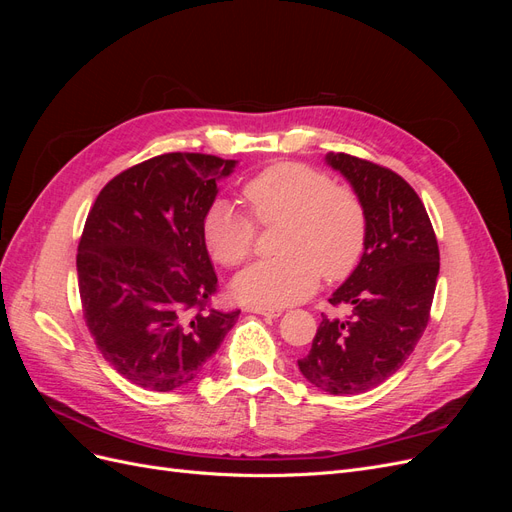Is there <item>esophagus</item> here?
Listing matches in <instances>:
<instances>
[{"instance_id": "34e87169", "label": "esophagus", "mask_w": 512, "mask_h": 512, "mask_svg": "<svg viewBox=\"0 0 512 512\" xmlns=\"http://www.w3.org/2000/svg\"><path fill=\"white\" fill-rule=\"evenodd\" d=\"M245 309H247V312L260 314V316H267V318H277V316H282V309H280V307H258V305H247Z\"/></svg>"}]
</instances>
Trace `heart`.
<instances>
[{
  "label": "heart",
  "instance_id": "heart-1",
  "mask_svg": "<svg viewBox=\"0 0 512 512\" xmlns=\"http://www.w3.org/2000/svg\"><path fill=\"white\" fill-rule=\"evenodd\" d=\"M243 203L258 226L280 224L271 260L254 262L232 282L247 305L282 307L307 299L318 286L348 277L367 243V213L346 185H333L318 168L299 162L267 166L243 185ZM226 200L203 215V243L222 267H239L252 254L256 230Z\"/></svg>",
  "mask_w": 512,
  "mask_h": 512
}]
</instances>
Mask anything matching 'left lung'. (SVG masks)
<instances>
[{
    "label": "left lung",
    "mask_w": 512,
    "mask_h": 512,
    "mask_svg": "<svg viewBox=\"0 0 512 512\" xmlns=\"http://www.w3.org/2000/svg\"><path fill=\"white\" fill-rule=\"evenodd\" d=\"M367 213L359 267L331 305H352L346 320L322 316L301 374L331 395H359L391 378L414 352L429 322L440 250L423 200L391 168L350 153H327Z\"/></svg>",
    "instance_id": "1"
}]
</instances>
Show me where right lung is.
I'll use <instances>...</instances> for the list:
<instances>
[{
  "label": "right lung",
  "mask_w": 512,
  "mask_h": 512,
  "mask_svg": "<svg viewBox=\"0 0 512 512\" xmlns=\"http://www.w3.org/2000/svg\"><path fill=\"white\" fill-rule=\"evenodd\" d=\"M235 160L162 153L108 181L76 254L85 324L117 374L149 391L190 384L239 318L218 312L203 215Z\"/></svg>",
  "instance_id": "right-lung-1"
}]
</instances>
